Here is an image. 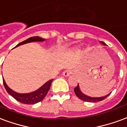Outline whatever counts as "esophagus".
Masks as SVG:
<instances>
[{"instance_id":"obj_1","label":"esophagus","mask_w":127,"mask_h":127,"mask_svg":"<svg viewBox=\"0 0 127 127\" xmlns=\"http://www.w3.org/2000/svg\"><path fill=\"white\" fill-rule=\"evenodd\" d=\"M70 74H71V72H70V70H65L64 72H63V75H64V76H65V77H67V76H69L70 75Z\"/></svg>"}]
</instances>
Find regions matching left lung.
Here are the masks:
<instances>
[{
	"label": "left lung",
	"instance_id": "left-lung-1",
	"mask_svg": "<svg viewBox=\"0 0 127 127\" xmlns=\"http://www.w3.org/2000/svg\"><path fill=\"white\" fill-rule=\"evenodd\" d=\"M101 44H103V45H106L105 42L100 41ZM74 93L81 100L85 101H88V102H98V101H100L103 100L104 99L107 97L108 96L110 95L111 93H110L108 95H105V96H102V97H90V96H88V95H85L84 93L80 91V87H79V85L78 84V86L74 89Z\"/></svg>",
	"mask_w": 127,
	"mask_h": 127
}]
</instances>
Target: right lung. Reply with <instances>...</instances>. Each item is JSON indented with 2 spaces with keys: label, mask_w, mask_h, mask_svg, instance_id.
<instances>
[{
  "label": "right lung",
  "mask_w": 127,
  "mask_h": 127,
  "mask_svg": "<svg viewBox=\"0 0 127 127\" xmlns=\"http://www.w3.org/2000/svg\"><path fill=\"white\" fill-rule=\"evenodd\" d=\"M44 40H45V38H42L41 37L32 36L23 42H20L18 44H17L15 47H19L20 45L26 44V43H29V42H43ZM53 80V79L49 80V81H47V83H44L42 86H41L39 89H38L37 90L28 93H19L12 90L11 89H10L8 87V85H6L4 78H3V84H4V88L7 91V93L10 95H11L12 97L15 99L17 101H18L22 103H24V104H35L36 103L41 101L44 99V97L47 95V93L51 87Z\"/></svg>",
  "instance_id": "1"
}]
</instances>
